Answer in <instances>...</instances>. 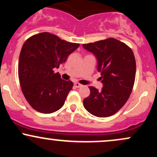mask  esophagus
I'll return each mask as SVG.
<instances>
[{"label": "esophagus", "instance_id": "1", "mask_svg": "<svg viewBox=\"0 0 157 157\" xmlns=\"http://www.w3.org/2000/svg\"><path fill=\"white\" fill-rule=\"evenodd\" d=\"M75 87H76V88H80V87H81V86H82V85L79 83V82H75Z\"/></svg>", "mask_w": 157, "mask_h": 157}]
</instances>
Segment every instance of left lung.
I'll return each instance as SVG.
<instances>
[{"label": "left lung", "instance_id": "1", "mask_svg": "<svg viewBox=\"0 0 157 157\" xmlns=\"http://www.w3.org/2000/svg\"><path fill=\"white\" fill-rule=\"evenodd\" d=\"M98 61L103 87L98 91L89 86L91 93L84 99L83 106L94 116L107 117L122 109L130 97L136 76L134 52L128 45L109 37L82 45Z\"/></svg>", "mask_w": 157, "mask_h": 157}]
</instances>
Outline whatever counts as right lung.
Listing matches in <instances>:
<instances>
[{"instance_id": "add662e5", "label": "right lung", "mask_w": 157, "mask_h": 157, "mask_svg": "<svg viewBox=\"0 0 157 157\" xmlns=\"http://www.w3.org/2000/svg\"><path fill=\"white\" fill-rule=\"evenodd\" d=\"M79 46L49 32L36 34L25 41L19 56L20 85L27 102L37 111L51 113L64 105L74 84L61 79L54 69Z\"/></svg>"}]
</instances>
